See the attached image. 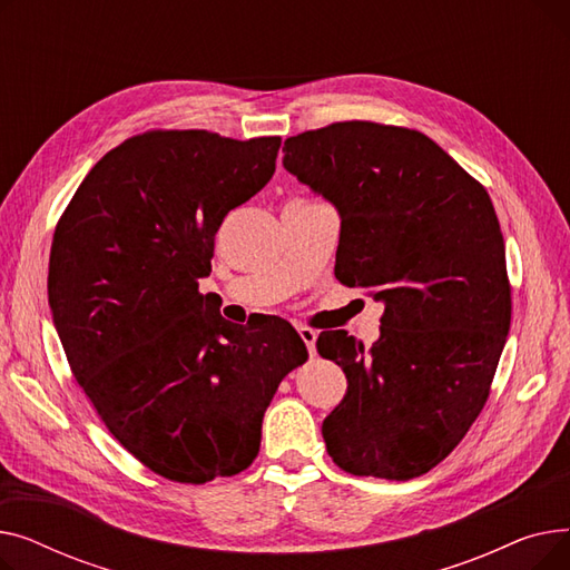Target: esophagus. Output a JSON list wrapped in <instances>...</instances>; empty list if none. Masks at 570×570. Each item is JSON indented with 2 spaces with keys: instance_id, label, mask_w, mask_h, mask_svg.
<instances>
[{
  "instance_id": "esophagus-1",
  "label": "esophagus",
  "mask_w": 570,
  "mask_h": 570,
  "mask_svg": "<svg viewBox=\"0 0 570 570\" xmlns=\"http://www.w3.org/2000/svg\"><path fill=\"white\" fill-rule=\"evenodd\" d=\"M297 335H301V340L305 342L309 355H314V353H316V337H318V333L312 331V327L303 325V327H297Z\"/></svg>"
}]
</instances>
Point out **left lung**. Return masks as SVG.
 <instances>
[{
  "instance_id": "1",
  "label": "left lung",
  "mask_w": 570,
  "mask_h": 570,
  "mask_svg": "<svg viewBox=\"0 0 570 570\" xmlns=\"http://www.w3.org/2000/svg\"><path fill=\"white\" fill-rule=\"evenodd\" d=\"M284 168L337 209V279L383 305L370 348L346 331L316 340L348 381L321 428L327 455L353 475H423L485 406L511 327L494 205L434 140L402 127L305 131L286 138Z\"/></svg>"
}]
</instances>
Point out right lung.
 <instances>
[{
    "label": "right lung",
    "instance_id": "obj_1",
    "mask_svg": "<svg viewBox=\"0 0 570 570\" xmlns=\"http://www.w3.org/2000/svg\"><path fill=\"white\" fill-rule=\"evenodd\" d=\"M279 145L134 136L87 173L55 230L48 303L71 372L110 434L168 481L247 469L282 379L307 361L284 318L237 325L198 293L215 233L269 183Z\"/></svg>",
    "mask_w": 570,
    "mask_h": 570
}]
</instances>
